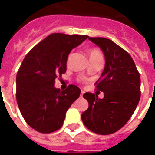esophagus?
I'll return each instance as SVG.
<instances>
[{
    "label": "esophagus",
    "mask_w": 155,
    "mask_h": 155,
    "mask_svg": "<svg viewBox=\"0 0 155 155\" xmlns=\"http://www.w3.org/2000/svg\"><path fill=\"white\" fill-rule=\"evenodd\" d=\"M84 91H81V94H80L81 98H82V97H83V94H84Z\"/></svg>",
    "instance_id": "obj_1"
}]
</instances>
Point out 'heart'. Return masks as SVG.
Masks as SVG:
<instances>
[{"instance_id":"b5f03b06","label":"heart","mask_w":155,"mask_h":155,"mask_svg":"<svg viewBox=\"0 0 155 155\" xmlns=\"http://www.w3.org/2000/svg\"><path fill=\"white\" fill-rule=\"evenodd\" d=\"M98 53H100L98 51V50H92L91 52H90V56L95 55V54H98ZM69 58H70V56H69Z\"/></svg>"}]
</instances>
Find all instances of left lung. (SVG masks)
Wrapping results in <instances>:
<instances>
[{
    "label": "left lung",
    "mask_w": 155,
    "mask_h": 155,
    "mask_svg": "<svg viewBox=\"0 0 155 155\" xmlns=\"http://www.w3.org/2000/svg\"><path fill=\"white\" fill-rule=\"evenodd\" d=\"M88 39L105 56V68L96 82L104 98L84 93L88 108L81 114V120L92 132L108 135L121 129L134 113L140 98V77L134 60L123 48L105 38Z\"/></svg>",
    "instance_id": "1"
}]
</instances>
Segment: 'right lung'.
<instances>
[{
  "label": "right lung",
  "instance_id": "right-lung-1",
  "mask_svg": "<svg viewBox=\"0 0 155 155\" xmlns=\"http://www.w3.org/2000/svg\"><path fill=\"white\" fill-rule=\"evenodd\" d=\"M87 35L53 33L39 42L25 56L16 77V99L27 124L42 134L62 127L66 113L80 96L81 89L71 85L56 88V78L67 71V61L74 48Z\"/></svg>",
  "mask_w": 155,
  "mask_h": 155
}]
</instances>
